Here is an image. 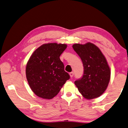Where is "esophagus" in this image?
Here are the masks:
<instances>
[{
    "mask_svg": "<svg viewBox=\"0 0 128 128\" xmlns=\"http://www.w3.org/2000/svg\"><path fill=\"white\" fill-rule=\"evenodd\" d=\"M69 75H70V76L71 78H72L73 76L74 75V73L73 72H70V73H69Z\"/></svg>",
    "mask_w": 128,
    "mask_h": 128,
    "instance_id": "1",
    "label": "esophagus"
}]
</instances>
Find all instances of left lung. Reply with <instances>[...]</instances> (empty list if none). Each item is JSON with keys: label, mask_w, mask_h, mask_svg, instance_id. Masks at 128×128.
<instances>
[{"label": "left lung", "mask_w": 128, "mask_h": 128, "mask_svg": "<svg viewBox=\"0 0 128 128\" xmlns=\"http://www.w3.org/2000/svg\"><path fill=\"white\" fill-rule=\"evenodd\" d=\"M72 47L80 56L84 67L83 76L74 82L79 92L88 100L100 97L110 80V69L106 58L92 43L74 44Z\"/></svg>", "instance_id": "obj_1"}]
</instances>
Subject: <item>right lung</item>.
Returning a JSON list of instances; mask_svg holds the SVG:
<instances>
[{
    "label": "right lung",
    "mask_w": 128,
    "mask_h": 128,
    "mask_svg": "<svg viewBox=\"0 0 128 128\" xmlns=\"http://www.w3.org/2000/svg\"><path fill=\"white\" fill-rule=\"evenodd\" d=\"M66 47L64 44H45L30 56L26 74L30 87L36 96L44 99L52 98L70 78L60 59Z\"/></svg>",
    "instance_id": "1"
}]
</instances>
